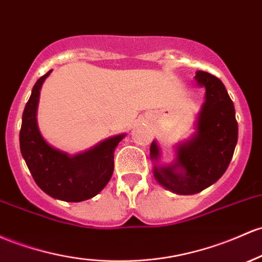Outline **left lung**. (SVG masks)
I'll list each match as a JSON object with an SVG mask.
<instances>
[{"label":"left lung","instance_id":"obj_1","mask_svg":"<svg viewBox=\"0 0 262 262\" xmlns=\"http://www.w3.org/2000/svg\"><path fill=\"white\" fill-rule=\"evenodd\" d=\"M195 79L205 87V102L198 117L196 133L177 146L171 165H155L154 178L168 190L180 195L203 191L216 183L228 169L237 143L234 103L217 77L198 71ZM160 148L150 145L151 160L158 162Z\"/></svg>","mask_w":262,"mask_h":262}]
</instances>
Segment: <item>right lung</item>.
Wrapping results in <instances>:
<instances>
[{"label":"right lung","instance_id":"right-lung-1","mask_svg":"<svg viewBox=\"0 0 262 262\" xmlns=\"http://www.w3.org/2000/svg\"><path fill=\"white\" fill-rule=\"evenodd\" d=\"M52 71L33 85L19 130V148L34 182L46 194L70 203L88 200L107 185L114 170V150L125 134L108 138L87 151L68 155L48 144L37 125L39 91Z\"/></svg>","mask_w":262,"mask_h":262}]
</instances>
